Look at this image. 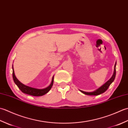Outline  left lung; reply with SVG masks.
<instances>
[{"label": "left lung", "mask_w": 128, "mask_h": 128, "mask_svg": "<svg viewBox=\"0 0 128 128\" xmlns=\"http://www.w3.org/2000/svg\"><path fill=\"white\" fill-rule=\"evenodd\" d=\"M116 63L115 64L114 66V71L113 75L111 78L110 79L108 80L107 82H106L104 85L102 86L100 88L98 89H97V90L94 91V92H84L83 91L80 90V91L82 92V93L87 94V95H94V96H97V95H99L100 94H101L103 92H104L107 90L109 88V86L113 82V81L114 80V78H116Z\"/></svg>", "instance_id": "8db88e82"}]
</instances>
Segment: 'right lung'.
<instances>
[{
	"label": "right lung",
	"instance_id": "right-lung-1",
	"mask_svg": "<svg viewBox=\"0 0 128 128\" xmlns=\"http://www.w3.org/2000/svg\"><path fill=\"white\" fill-rule=\"evenodd\" d=\"M12 78H13L14 81V82L15 83L16 85L18 86V88L20 89V90L23 92V93L31 95V96H43V95L46 94L51 89L53 85L54 77H53L52 78V81L50 85L46 88L37 89V88H31V87L24 85V84L20 82V81L18 80V78H16L14 74V71L13 66H12Z\"/></svg>",
	"mask_w": 128,
	"mask_h": 128
}]
</instances>
